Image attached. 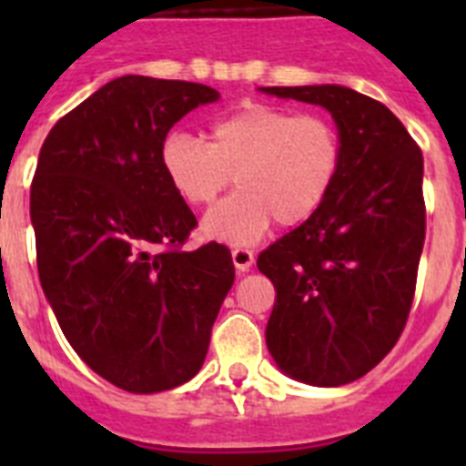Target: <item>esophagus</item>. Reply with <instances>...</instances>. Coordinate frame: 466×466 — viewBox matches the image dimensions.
Masks as SVG:
<instances>
[{"mask_svg": "<svg viewBox=\"0 0 466 466\" xmlns=\"http://www.w3.org/2000/svg\"><path fill=\"white\" fill-rule=\"evenodd\" d=\"M230 257H233V266H236L238 273H247V270L252 268L254 254L249 252V249H245V247H236V249L230 252Z\"/></svg>", "mask_w": 466, "mask_h": 466, "instance_id": "obj_1", "label": "esophagus"}]
</instances>
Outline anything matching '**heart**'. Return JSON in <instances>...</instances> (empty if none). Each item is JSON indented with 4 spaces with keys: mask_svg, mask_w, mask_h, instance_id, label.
Listing matches in <instances>:
<instances>
[{
    "mask_svg": "<svg viewBox=\"0 0 466 466\" xmlns=\"http://www.w3.org/2000/svg\"><path fill=\"white\" fill-rule=\"evenodd\" d=\"M160 163L177 196L193 208L214 203L230 182L238 191L205 217L212 240L247 247L278 221L300 226L327 203L343 167L339 127L319 114L245 102L209 126V142L167 135Z\"/></svg>",
    "mask_w": 466,
    "mask_h": 466,
    "instance_id": "b5f03b06",
    "label": "heart"
}]
</instances>
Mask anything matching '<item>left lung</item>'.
<instances>
[{
    "instance_id": "obj_1",
    "label": "left lung",
    "mask_w": 466,
    "mask_h": 466,
    "mask_svg": "<svg viewBox=\"0 0 466 466\" xmlns=\"http://www.w3.org/2000/svg\"><path fill=\"white\" fill-rule=\"evenodd\" d=\"M261 90L324 106L343 139L322 209L258 254L275 287L266 345L294 380L348 385L380 364L409 319L425 245L422 151L392 111L352 88Z\"/></svg>"
}]
</instances>
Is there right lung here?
I'll return each mask as SVG.
<instances>
[{"label":"right lung","instance_id":"right-lung-1","mask_svg":"<svg viewBox=\"0 0 466 466\" xmlns=\"http://www.w3.org/2000/svg\"><path fill=\"white\" fill-rule=\"evenodd\" d=\"M209 86L127 74L51 127L30 191L36 268L57 324L97 376L133 394L191 380L236 268L224 245L182 249L196 217L160 149Z\"/></svg>","mask_w":466,"mask_h":466}]
</instances>
